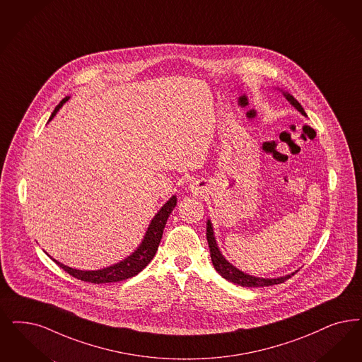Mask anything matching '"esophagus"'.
I'll list each match as a JSON object with an SVG mask.
<instances>
[{
	"instance_id": "esophagus-1",
	"label": "esophagus",
	"mask_w": 362,
	"mask_h": 362,
	"mask_svg": "<svg viewBox=\"0 0 362 362\" xmlns=\"http://www.w3.org/2000/svg\"><path fill=\"white\" fill-rule=\"evenodd\" d=\"M192 187V192H193V190H196V189H197V187Z\"/></svg>"
}]
</instances>
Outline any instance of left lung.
Wrapping results in <instances>:
<instances>
[{
  "instance_id": "8db88e82",
  "label": "left lung",
  "mask_w": 362,
  "mask_h": 362,
  "mask_svg": "<svg viewBox=\"0 0 362 362\" xmlns=\"http://www.w3.org/2000/svg\"><path fill=\"white\" fill-rule=\"evenodd\" d=\"M281 91L283 96L287 99V102L294 106L302 115L308 117V114L305 112L303 107L300 106V103L295 99L294 96L288 94L287 91H283L281 88H278ZM206 240L209 244V250H211V259L214 263V267L224 279L232 281L235 284H239L241 287H268V286H274V284H281L283 281H287L288 278H291L295 272H298V269L295 272H291L288 275H283L279 278H259V276H254L250 274L243 272L239 268L235 267L232 263H229L227 259L224 257V255L221 254L217 241L214 238V226L211 223V220L206 221Z\"/></svg>"
}]
</instances>
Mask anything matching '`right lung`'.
Listing matches in <instances>:
<instances>
[{
	"mask_svg": "<svg viewBox=\"0 0 362 362\" xmlns=\"http://www.w3.org/2000/svg\"><path fill=\"white\" fill-rule=\"evenodd\" d=\"M68 99H69V96H66L56 106L49 121L57 114V111L63 107V105L67 102ZM175 205H177V197L172 196L169 200L162 205L161 209L156 214V216L151 218L148 229H146V233L141 241V244L138 245V248L135 250L133 254L129 255L126 259H123L117 264H112V266H108L106 268H100V269H95V271H83V269L68 267L66 264L57 262L54 257H51L49 255H47L54 260L57 266L63 268L69 275H72L74 278L81 279L83 281L100 284V283L126 281L129 278H133L136 274H139L154 257V255L158 250V245L161 243L163 228L166 226V221L172 214V211L175 209Z\"/></svg>",
	"mask_w": 362,
	"mask_h": 362,
	"instance_id": "add662e5",
	"label": "right lung"
}]
</instances>
